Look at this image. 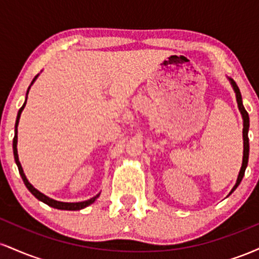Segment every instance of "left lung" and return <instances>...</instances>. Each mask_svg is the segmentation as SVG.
Segmentation results:
<instances>
[{
	"mask_svg": "<svg viewBox=\"0 0 259 259\" xmlns=\"http://www.w3.org/2000/svg\"><path fill=\"white\" fill-rule=\"evenodd\" d=\"M230 81H231V85H233V88L235 90V94H236L237 106H239V109H240V112H241L242 119H243V130H242V134H243V158H242V167H241V170H240V173H239V177H237L236 184H235L233 190H231V192H233V191H235V189H236V187L240 185V183H241L243 175H245L246 167H247V163H248V154H249V142H248L249 117H248L247 111H246L245 107H243V105H242V97H241V92H240L239 86L236 85V82H235L233 79H230ZM231 192H230V194H231Z\"/></svg>",
	"mask_w": 259,
	"mask_h": 259,
	"instance_id": "left-lung-1",
	"label": "left lung"
}]
</instances>
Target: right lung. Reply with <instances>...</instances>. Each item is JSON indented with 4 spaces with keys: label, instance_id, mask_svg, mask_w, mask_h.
I'll return each mask as SVG.
<instances>
[{
    "label": "right lung",
    "instance_id": "add662e5",
    "mask_svg": "<svg viewBox=\"0 0 259 259\" xmlns=\"http://www.w3.org/2000/svg\"><path fill=\"white\" fill-rule=\"evenodd\" d=\"M35 79H36V76H35V78L32 79L31 84H32V82L35 81ZM28 92H29V90L26 91V96H28ZM25 103H26V100H25L24 105H23L22 107H20L19 112H18V115H17V121H16V130H14V139H13V153H14V159H16V163H17V165H18V169H19V174H20V177H22L23 181H24L25 186L28 187L29 191H30L31 194L34 195L35 197L37 198V200L42 201L44 203L49 204V206H51V207H53V208H57V209H64V210H78V209H82V208H85V207L90 206L91 203H94L95 200H96V198L99 197L100 195H96V196H95V197H92V198H90V200H88V201H84V202H76V203H67V202H59V201H55V200H52V198L47 197V196H45L44 194H41V192H40V191H37V190L35 189V187L32 186L30 183H29L28 179H26V177H25L24 171H23L22 165H20L19 158H18V152H17V139H18V136H17V126H18V123H19L20 113H22L23 109H24Z\"/></svg>",
    "mask_w": 259,
    "mask_h": 259
}]
</instances>
